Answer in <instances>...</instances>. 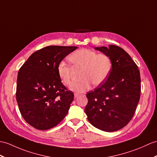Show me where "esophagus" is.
I'll use <instances>...</instances> for the list:
<instances>
[{"instance_id":"esophagus-1","label":"esophagus","mask_w":157,"mask_h":157,"mask_svg":"<svg viewBox=\"0 0 157 157\" xmlns=\"http://www.w3.org/2000/svg\"><path fill=\"white\" fill-rule=\"evenodd\" d=\"M78 96H79V94H78V93H75V94H74V98H75L78 97Z\"/></svg>"}]
</instances>
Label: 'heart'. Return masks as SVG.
Masks as SVG:
<instances>
[{"mask_svg":"<svg viewBox=\"0 0 157 157\" xmlns=\"http://www.w3.org/2000/svg\"><path fill=\"white\" fill-rule=\"evenodd\" d=\"M68 60L73 68H81L80 78L82 79L73 83L71 90L83 92L89 90L93 83L100 85L108 77L112 70V60L108 55L98 54L94 51L82 49L75 51L68 56ZM57 73L60 81L69 86L71 82V68L64 61L57 64Z\"/></svg>","mask_w":157,"mask_h":157,"instance_id":"b5f03b06","label":"heart"}]
</instances>
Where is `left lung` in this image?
<instances>
[{
  "instance_id": "1",
  "label": "left lung",
  "mask_w": 157,
  "mask_h": 157,
  "mask_svg": "<svg viewBox=\"0 0 157 157\" xmlns=\"http://www.w3.org/2000/svg\"><path fill=\"white\" fill-rule=\"evenodd\" d=\"M95 49L108 55L112 66L106 81L87 93L85 112L96 128L114 132L128 124L136 111L140 96V71L121 47L110 45Z\"/></svg>"
}]
</instances>
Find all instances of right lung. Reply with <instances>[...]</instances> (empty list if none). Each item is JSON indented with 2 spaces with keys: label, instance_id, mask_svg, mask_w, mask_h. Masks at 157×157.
Here are the masks:
<instances>
[{
  "label": "right lung",
  "instance_id": "right-lung-1",
  "mask_svg": "<svg viewBox=\"0 0 157 157\" xmlns=\"http://www.w3.org/2000/svg\"><path fill=\"white\" fill-rule=\"evenodd\" d=\"M77 48L45 47L33 53L20 68L17 101L23 118L35 128H52L67 115L74 96L60 81L57 66Z\"/></svg>",
  "mask_w": 157,
  "mask_h": 157
}]
</instances>
